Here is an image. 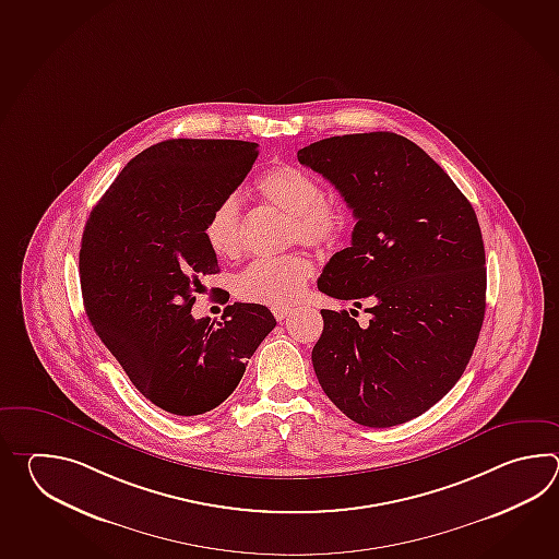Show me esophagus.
Returning <instances> with one entry per match:
<instances>
[{
  "mask_svg": "<svg viewBox=\"0 0 559 559\" xmlns=\"http://www.w3.org/2000/svg\"><path fill=\"white\" fill-rule=\"evenodd\" d=\"M292 311V308H274V318L277 321L285 320L287 318V313Z\"/></svg>",
  "mask_w": 559,
  "mask_h": 559,
  "instance_id": "obj_1",
  "label": "esophagus"
}]
</instances>
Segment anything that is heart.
I'll return each instance as SVG.
<instances>
[{
	"label": "heart",
	"instance_id": "obj_1",
	"mask_svg": "<svg viewBox=\"0 0 559 559\" xmlns=\"http://www.w3.org/2000/svg\"><path fill=\"white\" fill-rule=\"evenodd\" d=\"M263 202L289 215L287 238L299 239L320 250L333 248L347 226L342 203L323 198L318 179L301 167L280 164L263 171L255 181ZM203 238L217 258H236L243 243V219L239 202L226 195L215 203L203 224ZM313 263L306 253H285L280 258L250 263L236 280V294L251 304L287 308L304 294Z\"/></svg>",
	"mask_w": 559,
	"mask_h": 559
}]
</instances>
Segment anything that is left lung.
<instances>
[{"label": "left lung", "instance_id": "obj_1", "mask_svg": "<svg viewBox=\"0 0 559 559\" xmlns=\"http://www.w3.org/2000/svg\"><path fill=\"white\" fill-rule=\"evenodd\" d=\"M297 159L332 181L357 219L320 292L371 304L368 328L345 309H321L311 352L321 390L359 426H400L438 404L474 354L486 313L474 207L419 145L392 131L320 140Z\"/></svg>", "mask_w": 559, "mask_h": 559}]
</instances>
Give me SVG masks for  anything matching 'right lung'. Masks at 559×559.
<instances>
[{
    "mask_svg": "<svg viewBox=\"0 0 559 559\" xmlns=\"http://www.w3.org/2000/svg\"><path fill=\"white\" fill-rule=\"evenodd\" d=\"M258 143L166 140L121 169L85 224L80 282L85 313L131 383L174 416H200L238 388L275 328L260 304L222 321L195 320L202 275L217 274L203 224L250 174Z\"/></svg>",
    "mask_w": 559,
    "mask_h": 559,
    "instance_id": "right-lung-1",
    "label": "right lung"
}]
</instances>
